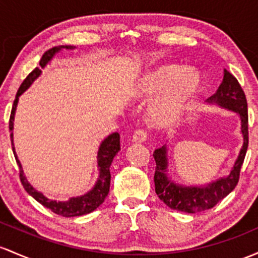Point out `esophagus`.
Returning <instances> with one entry per match:
<instances>
[{
  "label": "esophagus",
  "mask_w": 258,
  "mask_h": 258,
  "mask_svg": "<svg viewBox=\"0 0 258 258\" xmlns=\"http://www.w3.org/2000/svg\"><path fill=\"white\" fill-rule=\"evenodd\" d=\"M147 136H148V134H147L146 130H137L132 135V142H144L147 140Z\"/></svg>",
  "instance_id": "1"
}]
</instances>
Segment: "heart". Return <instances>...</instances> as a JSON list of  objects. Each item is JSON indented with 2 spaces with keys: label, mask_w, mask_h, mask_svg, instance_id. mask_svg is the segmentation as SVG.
I'll list each match as a JSON object with an SVG mask.
<instances>
[{
  "label": "heart",
  "mask_w": 258,
  "mask_h": 258,
  "mask_svg": "<svg viewBox=\"0 0 258 258\" xmlns=\"http://www.w3.org/2000/svg\"><path fill=\"white\" fill-rule=\"evenodd\" d=\"M200 79L196 72L182 66H164L148 73L140 84L146 95H158L174 88L168 98L163 99L151 110V117L159 126H169L179 118L183 104L197 90Z\"/></svg>",
  "instance_id": "1"
}]
</instances>
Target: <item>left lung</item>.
I'll use <instances>...</instances> for the list:
<instances>
[{
    "instance_id": "obj_1",
    "label": "left lung",
    "mask_w": 258,
    "mask_h": 258,
    "mask_svg": "<svg viewBox=\"0 0 258 258\" xmlns=\"http://www.w3.org/2000/svg\"><path fill=\"white\" fill-rule=\"evenodd\" d=\"M209 103H217L220 106L228 107L237 112L241 118V132L244 135V144L240 151L239 158L235 163L230 175L216 182L209 183L207 187H183L177 186L166 176L168 159L166 147L155 149L153 153L155 164L154 183L158 197L168 207L186 213H198L213 208L218 202L228 196L236 187L240 179V170L244 163L248 147V114L247 101L245 93L237 79L229 71H224V78L216 94L208 99Z\"/></svg>"
}]
</instances>
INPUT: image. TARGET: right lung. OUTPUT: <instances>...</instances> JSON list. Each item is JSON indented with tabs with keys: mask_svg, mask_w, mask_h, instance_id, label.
Instances as JSON below:
<instances>
[{
	"mask_svg": "<svg viewBox=\"0 0 258 258\" xmlns=\"http://www.w3.org/2000/svg\"><path fill=\"white\" fill-rule=\"evenodd\" d=\"M61 49H72V46H69V45H60V46L51 47V49L45 51L44 55H42L40 58L41 69H44L45 64H46L47 62L52 58V56ZM40 73H41V70L39 69V67H35V69H34L32 72L27 76V78L24 79L23 83H22L21 87H19L18 92H17L16 99H14L13 101L12 111H11V116H10V131H12L13 130L14 111H16L19 95H21L24 90H27L28 88H29L30 84L34 82V79L38 78ZM11 142H12L14 158H16L17 164H18L19 166V179H21V182L22 185H23L24 189L33 198H35L39 203H41L44 207L49 208L51 212H53V213L58 214V216H62V217L84 216V214H88L90 213V212L94 211V209H97L99 206L104 202V200L106 198L107 194H109L110 180H111L110 165H111L112 159H114L116 153L120 151V135H118L117 132L110 135L109 137L105 138V140L103 141V143L100 144V148H99V152H98V165L99 168H100V176H99L94 188H93L92 191L88 192V194L84 195V196L73 197L71 198L70 201H67V202H56V201L47 200L44 195L40 194V192H38L35 188H33L32 186H30V183L28 182L27 179H25V176L23 175L22 165L21 163H19L18 158H17L16 152H14L13 134H11Z\"/></svg>",
	"mask_w": 258,
	"mask_h": 258,
	"instance_id": "obj_1",
	"label": "right lung"
}]
</instances>
